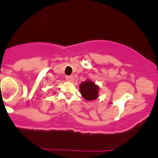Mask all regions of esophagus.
<instances>
[{"instance_id": "1", "label": "esophagus", "mask_w": 158, "mask_h": 158, "mask_svg": "<svg viewBox=\"0 0 158 158\" xmlns=\"http://www.w3.org/2000/svg\"><path fill=\"white\" fill-rule=\"evenodd\" d=\"M66 80L68 81H70V82H73L74 80V77H73V76H67Z\"/></svg>"}]
</instances>
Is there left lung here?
Here are the masks:
<instances>
[{
    "mask_svg": "<svg viewBox=\"0 0 158 158\" xmlns=\"http://www.w3.org/2000/svg\"><path fill=\"white\" fill-rule=\"evenodd\" d=\"M99 88L97 85L89 79L83 81L79 85V90L81 96L88 101H92L97 99L99 95Z\"/></svg>",
    "mask_w": 158,
    "mask_h": 158,
    "instance_id": "8db88e82",
    "label": "left lung"
}]
</instances>
